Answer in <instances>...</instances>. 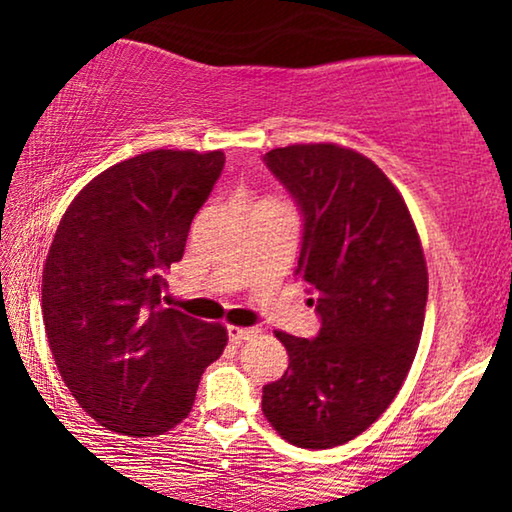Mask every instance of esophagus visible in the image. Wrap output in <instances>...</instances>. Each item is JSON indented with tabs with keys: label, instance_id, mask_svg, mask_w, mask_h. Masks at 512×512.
Segmentation results:
<instances>
[{
	"label": "esophagus",
	"instance_id": "1",
	"mask_svg": "<svg viewBox=\"0 0 512 512\" xmlns=\"http://www.w3.org/2000/svg\"><path fill=\"white\" fill-rule=\"evenodd\" d=\"M256 333H258V328H254V326H228V338L233 342L251 340Z\"/></svg>",
	"mask_w": 512,
	"mask_h": 512
}]
</instances>
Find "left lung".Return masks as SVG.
Segmentation results:
<instances>
[{"mask_svg":"<svg viewBox=\"0 0 512 512\" xmlns=\"http://www.w3.org/2000/svg\"><path fill=\"white\" fill-rule=\"evenodd\" d=\"M300 209L296 275L319 314L312 340L277 331L289 368L263 387V415L305 450L347 443L401 389L424 326L429 275L408 207L380 167L335 144L265 153Z\"/></svg>","mask_w":512,"mask_h":512,"instance_id":"8db88e82","label":"left lung"}]
</instances>
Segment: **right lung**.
Segmentation results:
<instances>
[{
  "mask_svg": "<svg viewBox=\"0 0 512 512\" xmlns=\"http://www.w3.org/2000/svg\"><path fill=\"white\" fill-rule=\"evenodd\" d=\"M221 151L158 149L90 181L55 230L41 275V314L55 366L100 426L160 436L193 408L221 324L163 307L193 216L221 177Z\"/></svg>",
  "mask_w": 512,
  "mask_h": 512,
  "instance_id": "right-lung-1",
  "label": "right lung"
}]
</instances>
